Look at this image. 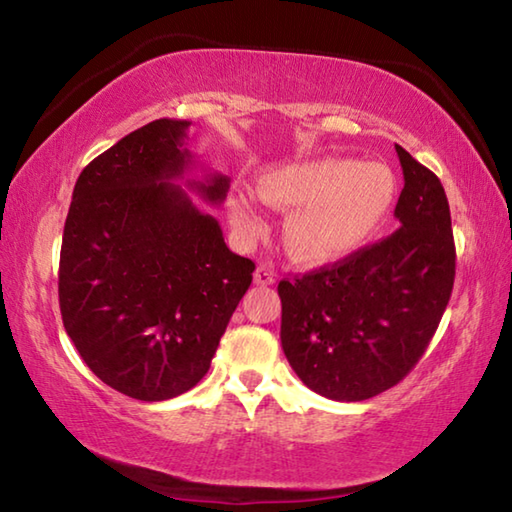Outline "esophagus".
I'll use <instances>...</instances> for the list:
<instances>
[{"label":"esophagus","mask_w":512,"mask_h":512,"mask_svg":"<svg viewBox=\"0 0 512 512\" xmlns=\"http://www.w3.org/2000/svg\"><path fill=\"white\" fill-rule=\"evenodd\" d=\"M277 275L273 273V268H268L266 264H259L257 271H255V284H259V287H271V284H275Z\"/></svg>","instance_id":"esophagus-1"}]
</instances>
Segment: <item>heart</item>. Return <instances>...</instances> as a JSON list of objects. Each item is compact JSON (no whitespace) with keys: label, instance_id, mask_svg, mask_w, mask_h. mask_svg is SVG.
<instances>
[{"label":"heart","instance_id":"b5f03b06","mask_svg":"<svg viewBox=\"0 0 512 512\" xmlns=\"http://www.w3.org/2000/svg\"><path fill=\"white\" fill-rule=\"evenodd\" d=\"M257 194L275 210H293L282 230L293 262L323 266L372 239L393 210L397 183L384 164L320 158L268 169ZM228 212L246 237L262 232V216L246 192H232Z\"/></svg>","mask_w":512,"mask_h":512}]
</instances>
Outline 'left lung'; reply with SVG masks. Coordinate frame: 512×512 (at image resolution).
<instances>
[{"instance_id":"8db88e82","label":"left lung","mask_w":512,"mask_h":512,"mask_svg":"<svg viewBox=\"0 0 512 512\" xmlns=\"http://www.w3.org/2000/svg\"><path fill=\"white\" fill-rule=\"evenodd\" d=\"M404 189L391 237L277 284L282 350L311 391L361 402L409 375L452 296L456 248L438 176L395 144Z\"/></svg>"}]
</instances>
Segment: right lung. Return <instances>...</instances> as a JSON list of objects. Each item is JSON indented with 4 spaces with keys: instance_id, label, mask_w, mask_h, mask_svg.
Listing matches in <instances>:
<instances>
[{
    "instance_id": "add662e5",
    "label": "right lung",
    "mask_w": 512,
    "mask_h": 512,
    "mask_svg": "<svg viewBox=\"0 0 512 512\" xmlns=\"http://www.w3.org/2000/svg\"><path fill=\"white\" fill-rule=\"evenodd\" d=\"M189 121L155 119L81 171L58 268L63 325L103 384L142 402L194 388L210 370L255 264L225 246L219 221L180 185ZM221 203V173L189 180Z\"/></svg>"
}]
</instances>
